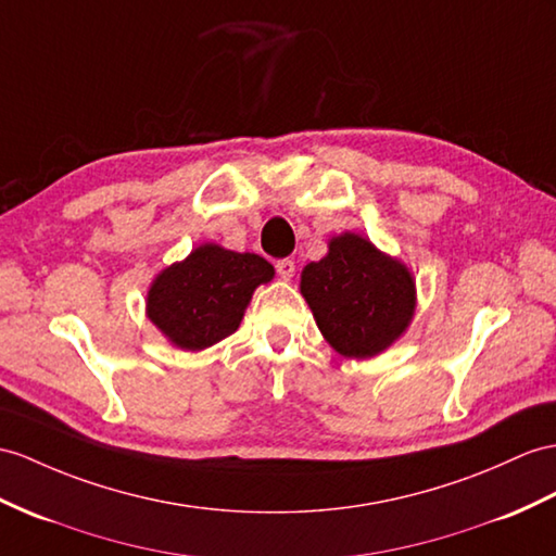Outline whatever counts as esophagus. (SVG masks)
I'll use <instances>...</instances> for the list:
<instances>
[{"mask_svg":"<svg viewBox=\"0 0 556 556\" xmlns=\"http://www.w3.org/2000/svg\"><path fill=\"white\" fill-rule=\"evenodd\" d=\"M276 270L282 280H290L294 276V262L292 260H278Z\"/></svg>","mask_w":556,"mask_h":556,"instance_id":"esophagus-1","label":"esophagus"}]
</instances>
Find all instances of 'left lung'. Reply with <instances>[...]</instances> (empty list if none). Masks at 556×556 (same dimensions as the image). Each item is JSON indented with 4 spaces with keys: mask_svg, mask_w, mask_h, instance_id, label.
<instances>
[{
    "mask_svg": "<svg viewBox=\"0 0 556 556\" xmlns=\"http://www.w3.org/2000/svg\"><path fill=\"white\" fill-rule=\"evenodd\" d=\"M300 290L328 344L346 358L382 354L415 316V280L403 262L358 233L334 236L302 270Z\"/></svg>",
    "mask_w": 556,
    "mask_h": 556,
    "instance_id": "obj_1",
    "label": "left lung"
}]
</instances>
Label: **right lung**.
I'll use <instances>...</instances> for the list:
<instances>
[{
    "mask_svg": "<svg viewBox=\"0 0 556 556\" xmlns=\"http://www.w3.org/2000/svg\"><path fill=\"white\" fill-rule=\"evenodd\" d=\"M274 274L260 254L205 242L160 270L148 290L146 314L174 346L202 351L238 330L254 290Z\"/></svg>",
    "mask_w": 556,
    "mask_h": 556,
    "instance_id": "add662e5",
    "label": "right lung"
}]
</instances>
